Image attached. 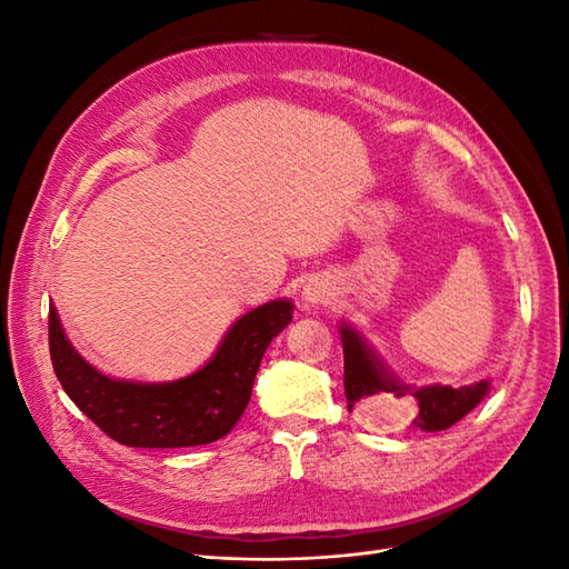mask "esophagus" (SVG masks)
<instances>
[{
  "label": "esophagus",
  "instance_id": "esophagus-1",
  "mask_svg": "<svg viewBox=\"0 0 569 569\" xmlns=\"http://www.w3.org/2000/svg\"><path fill=\"white\" fill-rule=\"evenodd\" d=\"M332 291H335L332 282L327 280V278H322V274H316V278H311V280L303 284L301 301L306 306H320V303H327V301L332 299Z\"/></svg>",
  "mask_w": 569,
  "mask_h": 569
}]
</instances>
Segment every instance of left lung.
<instances>
[{"instance_id": "left-lung-1", "label": "left lung", "mask_w": 569, "mask_h": 569, "mask_svg": "<svg viewBox=\"0 0 569 569\" xmlns=\"http://www.w3.org/2000/svg\"><path fill=\"white\" fill-rule=\"evenodd\" d=\"M339 332L343 347V393H347L349 410L360 408L377 412V408H387V403L391 408V401H399L393 403L396 418L387 425H401V418H410V427L422 429V432H441L468 416L491 389L489 380L458 389L449 385L408 387L382 363V358L372 351L366 337L351 325L341 322ZM406 395H412L413 399L403 402Z\"/></svg>"}]
</instances>
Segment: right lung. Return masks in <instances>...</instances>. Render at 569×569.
Returning a JSON list of instances; mask_svg holds the SVG:
<instances>
[{"label": "right lung", "instance_id": "obj_1", "mask_svg": "<svg viewBox=\"0 0 569 569\" xmlns=\"http://www.w3.org/2000/svg\"><path fill=\"white\" fill-rule=\"evenodd\" d=\"M295 303L274 299L239 318L201 370L176 382L142 385L101 375L68 341L49 306V353L63 391L101 432L132 449H184L226 437L251 399L270 341L291 322Z\"/></svg>", "mask_w": 569, "mask_h": 569}]
</instances>
